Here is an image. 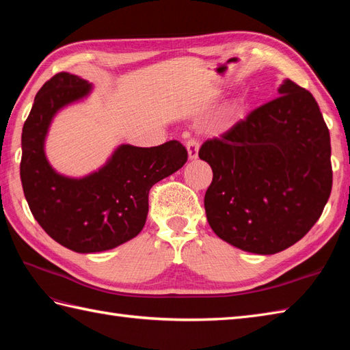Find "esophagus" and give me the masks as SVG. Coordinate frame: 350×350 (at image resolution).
Here are the masks:
<instances>
[{"label":"esophagus","instance_id":"obj_1","mask_svg":"<svg viewBox=\"0 0 350 350\" xmlns=\"http://www.w3.org/2000/svg\"><path fill=\"white\" fill-rule=\"evenodd\" d=\"M198 148H200V144H198V141L196 138H189L187 141V150H188L189 159H197Z\"/></svg>","mask_w":350,"mask_h":350}]
</instances>
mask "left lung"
Returning <instances> with one entry per match:
<instances>
[{
  "label": "left lung",
  "mask_w": 350,
  "mask_h": 350,
  "mask_svg": "<svg viewBox=\"0 0 350 350\" xmlns=\"http://www.w3.org/2000/svg\"><path fill=\"white\" fill-rule=\"evenodd\" d=\"M278 93L198 152L213 171L204 209L215 234L263 256L302 239L332 188L329 131L316 99L290 79Z\"/></svg>",
  "instance_id": "obj_1"
}]
</instances>
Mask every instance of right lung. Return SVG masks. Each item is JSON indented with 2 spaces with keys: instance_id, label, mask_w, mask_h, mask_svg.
<instances>
[{
  "instance_id": "obj_1",
  "label": "right lung",
  "mask_w": 350,
  "mask_h": 350,
  "mask_svg": "<svg viewBox=\"0 0 350 350\" xmlns=\"http://www.w3.org/2000/svg\"><path fill=\"white\" fill-rule=\"evenodd\" d=\"M92 92L85 79L60 72L43 84L22 128L21 182L33 217L52 239L75 252L113 250L146 224L148 191L180 170L188 152L171 139L156 147L122 144L81 179L51 167L44 138L54 116Z\"/></svg>"
}]
</instances>
